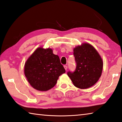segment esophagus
<instances>
[{
    "label": "esophagus",
    "instance_id": "34e87169",
    "mask_svg": "<svg viewBox=\"0 0 122 122\" xmlns=\"http://www.w3.org/2000/svg\"><path fill=\"white\" fill-rule=\"evenodd\" d=\"M64 68H65V70L66 71H67V68H68V67L67 66H66V65H65L64 66Z\"/></svg>",
    "mask_w": 122,
    "mask_h": 122
}]
</instances>
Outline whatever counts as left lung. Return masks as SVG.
I'll use <instances>...</instances> for the list:
<instances>
[{
	"label": "left lung",
	"instance_id": "left-lung-1",
	"mask_svg": "<svg viewBox=\"0 0 122 122\" xmlns=\"http://www.w3.org/2000/svg\"><path fill=\"white\" fill-rule=\"evenodd\" d=\"M74 55L76 63L75 71L67 73L74 85L80 89L94 86L101 77L103 66L97 51L92 45L83 43L74 48Z\"/></svg>",
	"mask_w": 122,
	"mask_h": 122
}]
</instances>
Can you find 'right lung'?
I'll return each mask as SVG.
<instances>
[{
    "label": "right lung",
    "instance_id": "right-lung-1",
    "mask_svg": "<svg viewBox=\"0 0 122 122\" xmlns=\"http://www.w3.org/2000/svg\"><path fill=\"white\" fill-rule=\"evenodd\" d=\"M66 71L58 55L51 48H37L25 64L24 73L33 88L47 91L55 86L59 77Z\"/></svg>",
    "mask_w": 122,
    "mask_h": 122
}]
</instances>
